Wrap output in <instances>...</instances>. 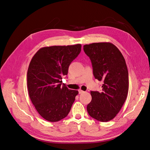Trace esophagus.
Wrapping results in <instances>:
<instances>
[{
    "mask_svg": "<svg viewBox=\"0 0 150 150\" xmlns=\"http://www.w3.org/2000/svg\"><path fill=\"white\" fill-rule=\"evenodd\" d=\"M78 91H79V94H82V93H84V91H83L81 90V89H79V90Z\"/></svg>",
    "mask_w": 150,
    "mask_h": 150,
    "instance_id": "esophagus-1",
    "label": "esophagus"
}]
</instances>
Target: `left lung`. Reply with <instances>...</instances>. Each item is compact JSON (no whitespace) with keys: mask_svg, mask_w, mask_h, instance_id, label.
Returning a JSON list of instances; mask_svg holds the SVG:
<instances>
[{"mask_svg":"<svg viewBox=\"0 0 150 150\" xmlns=\"http://www.w3.org/2000/svg\"><path fill=\"white\" fill-rule=\"evenodd\" d=\"M84 51L92 63L95 79L101 81L102 90L91 91L87 106L90 116L101 122L112 120L120 111L128 93V71L123 56L114 44H86Z\"/></svg>","mask_w":150,"mask_h":150,"instance_id":"1","label":"left lung"}]
</instances>
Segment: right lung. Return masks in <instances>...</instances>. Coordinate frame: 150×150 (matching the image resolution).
<instances>
[{"label": "right lung", "mask_w": 150, "mask_h": 150, "mask_svg": "<svg viewBox=\"0 0 150 150\" xmlns=\"http://www.w3.org/2000/svg\"><path fill=\"white\" fill-rule=\"evenodd\" d=\"M81 51L80 44L40 48L32 58L28 71V88L30 100L44 119L57 122L71 110L76 90L62 84L71 62Z\"/></svg>", "instance_id": "1"}]
</instances>
